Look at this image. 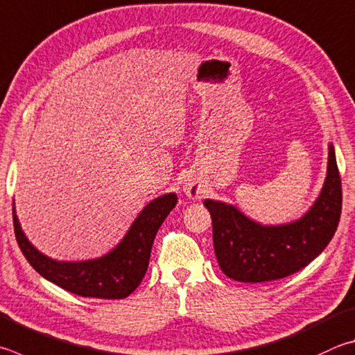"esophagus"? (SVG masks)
<instances>
[{"mask_svg": "<svg viewBox=\"0 0 355 355\" xmlns=\"http://www.w3.org/2000/svg\"><path fill=\"white\" fill-rule=\"evenodd\" d=\"M203 186L196 180H186L184 183V194L191 198H198L203 196Z\"/></svg>", "mask_w": 355, "mask_h": 355, "instance_id": "esophagus-1", "label": "esophagus"}]
</instances>
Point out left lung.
Returning <instances> with one entry per match:
<instances>
[{
  "label": "left lung",
  "instance_id": "8db88e82",
  "mask_svg": "<svg viewBox=\"0 0 355 355\" xmlns=\"http://www.w3.org/2000/svg\"><path fill=\"white\" fill-rule=\"evenodd\" d=\"M212 218V241L222 272L241 282H267L309 266L337 231L341 214V178L329 146L323 191L307 214L288 225L262 227L234 206L206 200Z\"/></svg>",
  "mask_w": 355,
  "mask_h": 355
}]
</instances>
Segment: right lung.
Wrapping results in <instances>:
<instances>
[{
    "label": "right lung",
    "mask_w": 355,
    "mask_h": 355,
    "mask_svg": "<svg viewBox=\"0 0 355 355\" xmlns=\"http://www.w3.org/2000/svg\"><path fill=\"white\" fill-rule=\"evenodd\" d=\"M177 196L166 194L143 209L122 242L112 253L96 261L57 262L37 251L26 239L14 209V231L21 253L43 278L83 298L122 300L137 288L149 267L155 236Z\"/></svg>",
    "instance_id": "1"
}]
</instances>
